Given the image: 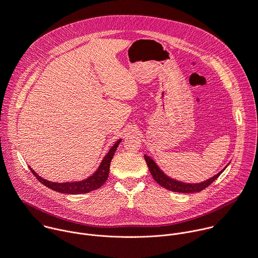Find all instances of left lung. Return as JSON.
Listing matches in <instances>:
<instances>
[{
	"instance_id": "1",
	"label": "left lung",
	"mask_w": 258,
	"mask_h": 258,
	"mask_svg": "<svg viewBox=\"0 0 258 258\" xmlns=\"http://www.w3.org/2000/svg\"><path fill=\"white\" fill-rule=\"evenodd\" d=\"M144 158L146 160L147 166L149 168V171L152 175V177L154 178V180L160 184L161 186H163L166 189H169L171 191H176V192H183V194H188V192H198L201 191L203 189H205L207 186H209L215 179H217L219 177V175L225 170V168L228 166L226 165V167L224 169H222L220 172H218L216 175H214L213 177L203 181V182H199V183H187V182H182L179 180H176L174 178L169 177L168 175H166L159 167L158 165L155 163V161L147 156L144 155Z\"/></svg>"
}]
</instances>
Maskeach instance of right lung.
Segmentation results:
<instances>
[{
    "label": "right lung",
    "instance_id": "right-lung-1",
    "mask_svg": "<svg viewBox=\"0 0 258 258\" xmlns=\"http://www.w3.org/2000/svg\"><path fill=\"white\" fill-rule=\"evenodd\" d=\"M121 140L122 139H119L114 144V146L109 150V152L105 155L104 159L102 160V162L99 165L96 172L84 180L72 181V182H52V181L46 180L45 178H42L41 176H39L30 166H29V168L32 171V173L35 175V177L41 183H43L45 186H47L55 191H58L61 194H70V195L86 194V192H89V191L99 188L106 182V180L109 176V172H110L111 160H112V158L115 154V151H116L118 145L120 144Z\"/></svg>",
    "mask_w": 258,
    "mask_h": 258
}]
</instances>
